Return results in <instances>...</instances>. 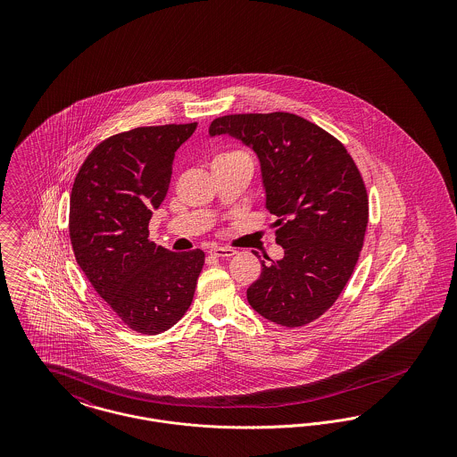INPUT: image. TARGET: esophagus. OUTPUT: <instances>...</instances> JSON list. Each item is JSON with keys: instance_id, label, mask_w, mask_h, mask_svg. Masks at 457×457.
Instances as JSON below:
<instances>
[{"instance_id": "esophagus-1", "label": "esophagus", "mask_w": 457, "mask_h": 457, "mask_svg": "<svg viewBox=\"0 0 457 457\" xmlns=\"http://www.w3.org/2000/svg\"><path fill=\"white\" fill-rule=\"evenodd\" d=\"M212 257H233L237 253L235 248H228V246H216L209 252Z\"/></svg>"}]
</instances>
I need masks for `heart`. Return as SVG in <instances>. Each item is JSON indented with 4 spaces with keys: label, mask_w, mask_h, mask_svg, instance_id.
Segmentation results:
<instances>
[{
    "label": "heart",
    "mask_w": 457,
    "mask_h": 457,
    "mask_svg": "<svg viewBox=\"0 0 457 457\" xmlns=\"http://www.w3.org/2000/svg\"><path fill=\"white\" fill-rule=\"evenodd\" d=\"M228 157H248V154L243 151H228V153L219 154L216 159H228Z\"/></svg>",
    "instance_id": "heart-1"
}]
</instances>
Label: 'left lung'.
Returning a JSON list of instances; mask_svg holds the SVG:
<instances>
[{
	"label": "left lung",
	"instance_id": "1",
	"mask_svg": "<svg viewBox=\"0 0 457 457\" xmlns=\"http://www.w3.org/2000/svg\"><path fill=\"white\" fill-rule=\"evenodd\" d=\"M209 133H228L255 151L265 207L278 218L284 257L262 261L248 303L279 326L317 320L348 283L369 224V195L353 157L328 131L283 111L220 116Z\"/></svg>",
	"mask_w": 457,
	"mask_h": 457
}]
</instances>
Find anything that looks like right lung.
<instances>
[{"instance_id":"add662e5","label":"right lung","mask_w":457,"mask_h":457,"mask_svg":"<svg viewBox=\"0 0 457 457\" xmlns=\"http://www.w3.org/2000/svg\"><path fill=\"white\" fill-rule=\"evenodd\" d=\"M196 123L138 127L103 140L75 176L70 241L88 283L125 326L155 336L187 313L205 253L170 252L149 238L168 194L174 153Z\"/></svg>"}]
</instances>
